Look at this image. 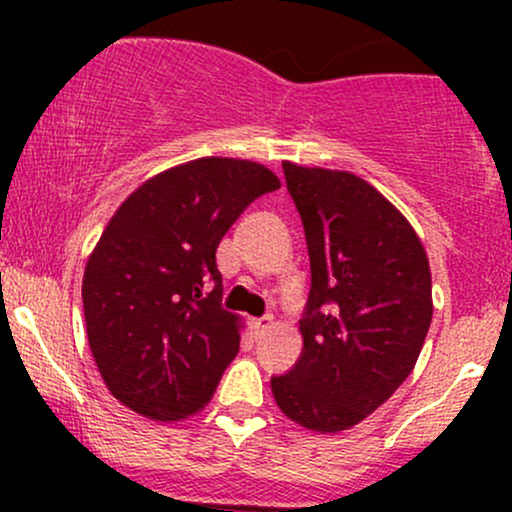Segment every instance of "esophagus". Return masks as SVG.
<instances>
[{"mask_svg":"<svg viewBox=\"0 0 512 512\" xmlns=\"http://www.w3.org/2000/svg\"><path fill=\"white\" fill-rule=\"evenodd\" d=\"M269 327H272V317H260V320L250 322V330H252V334H255V337H262V334L267 332Z\"/></svg>","mask_w":512,"mask_h":512,"instance_id":"34e87169","label":"esophagus"}]
</instances>
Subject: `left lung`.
Segmentation results:
<instances>
[{
  "mask_svg": "<svg viewBox=\"0 0 512 512\" xmlns=\"http://www.w3.org/2000/svg\"><path fill=\"white\" fill-rule=\"evenodd\" d=\"M310 255L303 351L272 378L279 409L317 433L361 424L414 370L431 327V269L395 204L346 170L284 161Z\"/></svg>",
  "mask_w": 512,
  "mask_h": 512,
  "instance_id": "8db88e82",
  "label": "left lung"
}]
</instances>
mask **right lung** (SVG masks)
I'll return each instance as SVG.
<instances>
[{"label":"right lung","instance_id":"right-lung-1","mask_svg":"<svg viewBox=\"0 0 512 512\" xmlns=\"http://www.w3.org/2000/svg\"><path fill=\"white\" fill-rule=\"evenodd\" d=\"M279 187L260 163L207 156L149 178L108 221L81 298L91 354L125 407L180 421L209 404L240 349L216 248L250 202Z\"/></svg>","mask_w":512,"mask_h":512}]
</instances>
